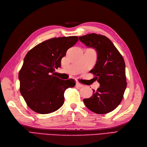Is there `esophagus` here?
<instances>
[{"label":"esophagus","mask_w":147,"mask_h":147,"mask_svg":"<svg viewBox=\"0 0 147 147\" xmlns=\"http://www.w3.org/2000/svg\"><path fill=\"white\" fill-rule=\"evenodd\" d=\"M76 86L77 87H79V88H82V87H84V86L82 85V84H80V82H77L76 83Z\"/></svg>","instance_id":"obj_1"}]
</instances>
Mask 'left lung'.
Listing matches in <instances>:
<instances>
[{
    "mask_svg": "<svg viewBox=\"0 0 147 147\" xmlns=\"http://www.w3.org/2000/svg\"><path fill=\"white\" fill-rule=\"evenodd\" d=\"M79 40L97 53V61L90 73L95 75L99 88L92 96L84 99L85 106L98 114L114 111L123 98L127 87L125 65L122 56L106 36L90 33L79 36Z\"/></svg>",
    "mask_w": 147,
    "mask_h": 147,
    "instance_id": "1",
    "label": "left lung"
}]
</instances>
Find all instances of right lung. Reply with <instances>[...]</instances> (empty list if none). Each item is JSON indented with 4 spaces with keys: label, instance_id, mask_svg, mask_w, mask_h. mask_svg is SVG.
<instances>
[{
    "label": "right lung",
    "instance_id": "add662e5",
    "mask_svg": "<svg viewBox=\"0 0 147 147\" xmlns=\"http://www.w3.org/2000/svg\"><path fill=\"white\" fill-rule=\"evenodd\" d=\"M78 41L76 36L54 38L37 45L26 55L18 74L20 91L33 111L46 114L57 111L64 103L66 89L74 87L73 79L62 80L54 72Z\"/></svg>",
    "mask_w": 147,
    "mask_h": 147
}]
</instances>
